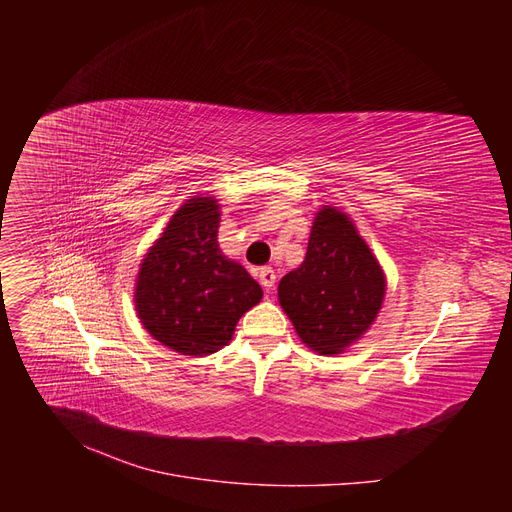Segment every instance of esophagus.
<instances>
[{
  "label": "esophagus",
  "instance_id": "esophagus-1",
  "mask_svg": "<svg viewBox=\"0 0 512 512\" xmlns=\"http://www.w3.org/2000/svg\"><path fill=\"white\" fill-rule=\"evenodd\" d=\"M258 282L262 284V288H265L267 292H271L273 286H275V271L271 267H262L258 271Z\"/></svg>",
  "mask_w": 512,
  "mask_h": 512
}]
</instances>
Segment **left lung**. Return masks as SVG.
Listing matches in <instances>:
<instances>
[{
    "label": "left lung",
    "mask_w": 512,
    "mask_h": 512,
    "mask_svg": "<svg viewBox=\"0 0 512 512\" xmlns=\"http://www.w3.org/2000/svg\"><path fill=\"white\" fill-rule=\"evenodd\" d=\"M386 277L354 222L324 205L299 269L282 277L277 297L301 342L318 354H339L374 324Z\"/></svg>",
    "instance_id": "1"
}]
</instances>
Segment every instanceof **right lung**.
<instances>
[{"label":"right lung","instance_id":"1","mask_svg":"<svg viewBox=\"0 0 512 512\" xmlns=\"http://www.w3.org/2000/svg\"><path fill=\"white\" fill-rule=\"evenodd\" d=\"M213 196L183 203L138 269L134 303L143 327L170 350L207 356L224 348L262 288L218 245Z\"/></svg>","mask_w":512,"mask_h":512}]
</instances>
